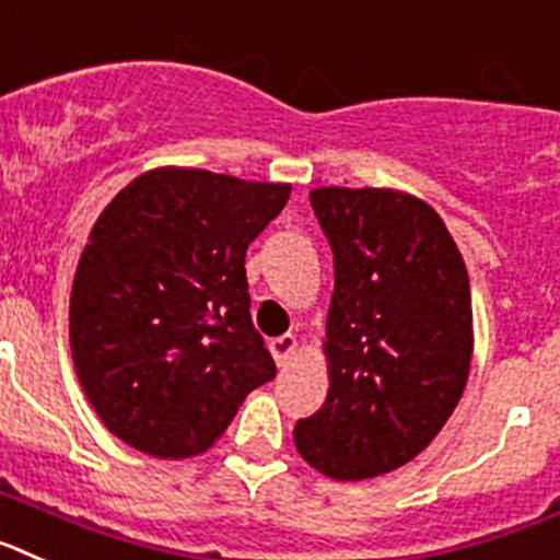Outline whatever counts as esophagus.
<instances>
[{"label":"esophagus","instance_id":"obj_1","mask_svg":"<svg viewBox=\"0 0 560 560\" xmlns=\"http://www.w3.org/2000/svg\"><path fill=\"white\" fill-rule=\"evenodd\" d=\"M295 349H299V338H295V335H290V332L279 335V338L270 340V352H273V358H276V363H279V366H287V361L293 358Z\"/></svg>","mask_w":560,"mask_h":560}]
</instances>
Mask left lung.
I'll return each instance as SVG.
<instances>
[{
	"mask_svg": "<svg viewBox=\"0 0 560 560\" xmlns=\"http://www.w3.org/2000/svg\"><path fill=\"white\" fill-rule=\"evenodd\" d=\"M335 256L324 406L295 448L329 479L358 482L415 459L454 415L470 372L468 270L434 208L392 188H315Z\"/></svg>",
	"mask_w": 560,
	"mask_h": 560,
	"instance_id": "8db88e82",
	"label": "left lung"
}]
</instances>
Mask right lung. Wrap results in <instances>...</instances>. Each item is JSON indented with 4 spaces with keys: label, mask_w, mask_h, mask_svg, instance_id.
I'll use <instances>...</instances> for the list:
<instances>
[{
    "label": "right lung",
    "mask_w": 560,
    "mask_h": 560,
    "mask_svg": "<svg viewBox=\"0 0 560 560\" xmlns=\"http://www.w3.org/2000/svg\"><path fill=\"white\" fill-rule=\"evenodd\" d=\"M287 199V183L168 165L104 208L72 281L70 349L86 400L126 445L202 454L276 377L245 253Z\"/></svg>",
    "instance_id": "obj_1"
}]
</instances>
